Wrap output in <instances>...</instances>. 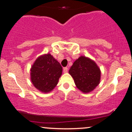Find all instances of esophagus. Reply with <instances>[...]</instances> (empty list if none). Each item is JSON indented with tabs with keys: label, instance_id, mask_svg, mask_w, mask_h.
<instances>
[{
	"label": "esophagus",
	"instance_id": "1",
	"mask_svg": "<svg viewBox=\"0 0 132 132\" xmlns=\"http://www.w3.org/2000/svg\"><path fill=\"white\" fill-rule=\"evenodd\" d=\"M63 72L64 73H66L67 72H68V68H67V67H65V68H63Z\"/></svg>",
	"mask_w": 132,
	"mask_h": 132
}]
</instances>
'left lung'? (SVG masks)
<instances>
[{"label":"left lung","mask_w":132,"mask_h":132,"mask_svg":"<svg viewBox=\"0 0 132 132\" xmlns=\"http://www.w3.org/2000/svg\"><path fill=\"white\" fill-rule=\"evenodd\" d=\"M69 73L80 91L89 93L99 85L101 70L97 63L87 57L81 56L75 61Z\"/></svg>","instance_id":"1"}]
</instances>
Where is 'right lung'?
<instances>
[{
    "mask_svg": "<svg viewBox=\"0 0 132 132\" xmlns=\"http://www.w3.org/2000/svg\"><path fill=\"white\" fill-rule=\"evenodd\" d=\"M31 80L35 88L43 93H48L57 85L62 74V67L50 53L41 55L31 66Z\"/></svg>",
    "mask_w": 132,
    "mask_h": 132,
    "instance_id": "right-lung-1",
    "label": "right lung"
}]
</instances>
